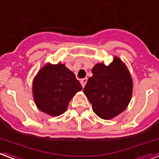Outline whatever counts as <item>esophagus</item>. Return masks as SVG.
<instances>
[{
    "mask_svg": "<svg viewBox=\"0 0 159 159\" xmlns=\"http://www.w3.org/2000/svg\"><path fill=\"white\" fill-rule=\"evenodd\" d=\"M80 83H81V84H82V86L84 87L87 83V79L84 78V79H82V80H80Z\"/></svg>",
    "mask_w": 159,
    "mask_h": 159,
    "instance_id": "esophagus-1",
    "label": "esophagus"
}]
</instances>
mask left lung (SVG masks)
Here are the masks:
<instances>
[{"mask_svg": "<svg viewBox=\"0 0 159 159\" xmlns=\"http://www.w3.org/2000/svg\"><path fill=\"white\" fill-rule=\"evenodd\" d=\"M84 88V95L99 117L109 120L128 106L132 94V79L126 66L115 57L109 65L95 64Z\"/></svg>", "mask_w": 159, "mask_h": 159, "instance_id": "1", "label": "left lung"}]
</instances>
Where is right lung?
<instances>
[{"mask_svg":"<svg viewBox=\"0 0 159 159\" xmlns=\"http://www.w3.org/2000/svg\"><path fill=\"white\" fill-rule=\"evenodd\" d=\"M81 89L82 86L75 74L63 64L44 65L33 83L36 106L52 116L65 112L70 100Z\"/></svg>","mask_w":159,"mask_h":159,"instance_id":"obj_1","label":"right lung"}]
</instances>
